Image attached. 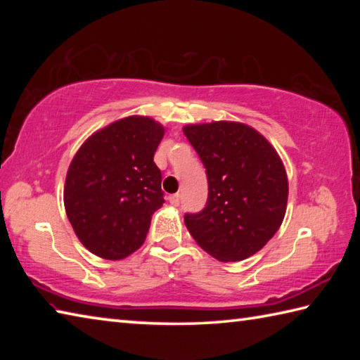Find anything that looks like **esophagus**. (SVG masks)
Instances as JSON below:
<instances>
[{
    "instance_id": "1",
    "label": "esophagus",
    "mask_w": 360,
    "mask_h": 360,
    "mask_svg": "<svg viewBox=\"0 0 360 360\" xmlns=\"http://www.w3.org/2000/svg\"><path fill=\"white\" fill-rule=\"evenodd\" d=\"M169 203H172L173 206H178L181 203V195L179 193L169 195Z\"/></svg>"
}]
</instances>
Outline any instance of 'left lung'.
<instances>
[{
	"label": "left lung",
	"instance_id": "left-lung-1",
	"mask_svg": "<svg viewBox=\"0 0 360 360\" xmlns=\"http://www.w3.org/2000/svg\"><path fill=\"white\" fill-rule=\"evenodd\" d=\"M208 179L202 211L186 212L193 240L221 262L248 259L276 233L288 205V176L276 150L251 127L212 122L184 129Z\"/></svg>",
	"mask_w": 360,
	"mask_h": 360
}]
</instances>
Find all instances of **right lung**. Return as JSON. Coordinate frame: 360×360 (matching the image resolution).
<instances>
[{
    "label": "right lung",
    "instance_id": "1",
    "mask_svg": "<svg viewBox=\"0 0 360 360\" xmlns=\"http://www.w3.org/2000/svg\"><path fill=\"white\" fill-rule=\"evenodd\" d=\"M163 127L125 117L96 131L72 158L65 210L77 238L103 259H124L143 245L152 214L165 203L154 154Z\"/></svg>",
    "mask_w": 360,
    "mask_h": 360
}]
</instances>
